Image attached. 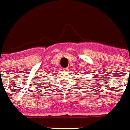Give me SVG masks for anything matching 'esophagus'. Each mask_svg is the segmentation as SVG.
Listing matches in <instances>:
<instances>
[{
  "label": "esophagus",
  "instance_id": "obj_1",
  "mask_svg": "<svg viewBox=\"0 0 130 130\" xmlns=\"http://www.w3.org/2000/svg\"><path fill=\"white\" fill-rule=\"evenodd\" d=\"M62 71H68V69L67 68H63Z\"/></svg>",
  "mask_w": 130,
  "mask_h": 130
}]
</instances>
